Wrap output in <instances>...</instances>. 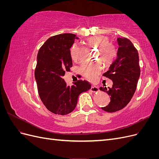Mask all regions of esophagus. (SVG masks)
I'll return each instance as SVG.
<instances>
[{
	"label": "esophagus",
	"instance_id": "34e87169",
	"mask_svg": "<svg viewBox=\"0 0 159 159\" xmlns=\"http://www.w3.org/2000/svg\"><path fill=\"white\" fill-rule=\"evenodd\" d=\"M91 91H92V92L95 93V92H98V91H99V88L97 87V86H92V87L91 88Z\"/></svg>",
	"mask_w": 159,
	"mask_h": 159
}]
</instances>
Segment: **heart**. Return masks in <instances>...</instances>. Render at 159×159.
I'll return each instance as SVG.
<instances>
[{
	"label": "heart",
	"instance_id": "heart-1",
	"mask_svg": "<svg viewBox=\"0 0 159 159\" xmlns=\"http://www.w3.org/2000/svg\"><path fill=\"white\" fill-rule=\"evenodd\" d=\"M88 42L90 44L98 47V57L101 59L104 64L111 63L116 57V47L112 43L109 42V38L105 36H96L88 38ZM80 54V48L77 44L71 47L70 55L74 61L79 60ZM82 74L91 81L96 80L97 76L102 71V66L99 63L85 64L81 66Z\"/></svg>",
	"mask_w": 159,
	"mask_h": 159
}]
</instances>
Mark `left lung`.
<instances>
[{"label": "left lung", "instance_id": "1", "mask_svg": "<svg viewBox=\"0 0 159 159\" xmlns=\"http://www.w3.org/2000/svg\"><path fill=\"white\" fill-rule=\"evenodd\" d=\"M119 48L117 57L103 75L113 81L112 88H99L109 96L111 101L105 111L113 113L124 108L135 92L140 77L138 51L133 43L126 38H118Z\"/></svg>", "mask_w": 159, "mask_h": 159}]
</instances>
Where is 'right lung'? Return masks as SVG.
<instances>
[{"mask_svg": "<svg viewBox=\"0 0 159 159\" xmlns=\"http://www.w3.org/2000/svg\"><path fill=\"white\" fill-rule=\"evenodd\" d=\"M79 38L73 34L50 37L37 56L35 80L42 102L52 113L65 115L75 109L80 93L91 89L87 81L78 80L68 86L62 78L72 67L70 48Z\"/></svg>", "mask_w": 159, "mask_h": 159, "instance_id": "right-lung-1", "label": "right lung"}]
</instances>
